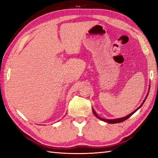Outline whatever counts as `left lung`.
Listing matches in <instances>:
<instances>
[{
  "instance_id": "8db88e82",
  "label": "left lung",
  "mask_w": 158,
  "mask_h": 158,
  "mask_svg": "<svg viewBox=\"0 0 158 158\" xmlns=\"http://www.w3.org/2000/svg\"><path fill=\"white\" fill-rule=\"evenodd\" d=\"M148 94H147V96H148ZM147 96H146V98H147ZM146 98H145V100H143V103H142V105L143 104V102H145V100H146ZM141 105L139 106V107L138 109H136V110L135 111H133V112H132V113H131L130 114H129V115H127V116H125V117H123V118H116V119H104V118H100V117H99L98 116V114H96V112L94 111V109H93V114H94V115L95 116L98 118H99V119H100V120H102V121H105V122H106V123H111V124H114V123H122V122H123L124 121H125V120H127V119H128L129 118L132 116V115L133 114H135L136 111H137L139 109L141 106Z\"/></svg>"
}]
</instances>
